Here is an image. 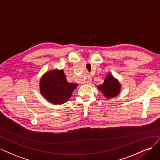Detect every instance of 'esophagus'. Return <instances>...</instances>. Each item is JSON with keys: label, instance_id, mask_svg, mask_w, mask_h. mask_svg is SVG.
<instances>
[{"label": "esophagus", "instance_id": "34e87169", "mask_svg": "<svg viewBox=\"0 0 160 160\" xmlns=\"http://www.w3.org/2000/svg\"><path fill=\"white\" fill-rule=\"evenodd\" d=\"M87 84H90L91 82H92V78H91V76H88V78H87Z\"/></svg>", "mask_w": 160, "mask_h": 160}]
</instances>
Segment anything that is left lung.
<instances>
[{"label": "left lung", "instance_id": "8db88e82", "mask_svg": "<svg viewBox=\"0 0 160 160\" xmlns=\"http://www.w3.org/2000/svg\"><path fill=\"white\" fill-rule=\"evenodd\" d=\"M98 88L102 92L106 98H109L119 94L121 87L118 81L109 74L105 78L103 84L98 86Z\"/></svg>", "mask_w": 160, "mask_h": 160}]
</instances>
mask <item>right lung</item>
<instances>
[{"instance_id":"obj_1","label":"right lung","mask_w":160,"mask_h":160,"mask_svg":"<svg viewBox=\"0 0 160 160\" xmlns=\"http://www.w3.org/2000/svg\"><path fill=\"white\" fill-rule=\"evenodd\" d=\"M40 85L41 94L54 104H62L66 102L78 86L67 81L62 70L46 73L40 80Z\"/></svg>"}]
</instances>
